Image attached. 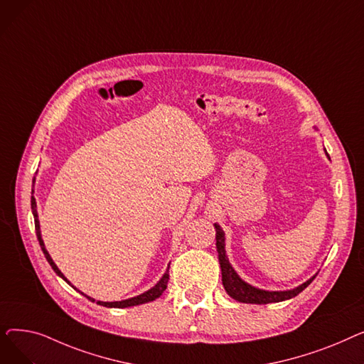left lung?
<instances>
[{
  "instance_id": "obj_1",
  "label": "left lung",
  "mask_w": 364,
  "mask_h": 364,
  "mask_svg": "<svg viewBox=\"0 0 364 364\" xmlns=\"http://www.w3.org/2000/svg\"><path fill=\"white\" fill-rule=\"evenodd\" d=\"M215 227V240H217V252H218V261L221 267V276H223V286L225 292L230 295L233 299L245 304H270V302H282L286 299H291L296 296L299 292H302L307 286L314 280L316 274L310 277L307 282L301 283L294 289L288 291H265L255 288V286L250 284L240 279V276L236 273V270L232 267L230 261L225 254V233L220 224H214Z\"/></svg>"
}]
</instances>
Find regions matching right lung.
Returning a JSON list of instances; mask_svg holds the SVG:
<instances>
[{
	"mask_svg": "<svg viewBox=\"0 0 364 364\" xmlns=\"http://www.w3.org/2000/svg\"><path fill=\"white\" fill-rule=\"evenodd\" d=\"M33 183H35V178H33ZM33 187V186H32ZM31 208H32V214H33V220H35V230H36V237H38V242H40V246H41V250H43V252H44V255H46V258H47V261H48V264L51 265V269L55 272V274L57 276H60L68 284H70L72 288L75 289V291H78L80 294H82L84 296H87L91 302H94L95 299L94 298H91V296H88V295H85L84 292H81L80 289H76L75 286L65 277V274L59 270V267L55 265V262L53 261V258L50 257V254H48V251L46 250V245H44V240H43V236H41V228H40V220H38V211H36V200H35V198H33V188H32V196H31ZM169 265H168V269H166V272L164 273V276L161 277V280L153 286V288H150L149 291H146V292H143V294H140V295H137V296H132V298H128V299H124V301H113V302H105V301H97V304L99 305H103V307H107V309H127V307H134V305H140V304H146V302H150V301H155L156 298H159L162 294H164V291L166 289V284H168V279H169Z\"/></svg>",
	"mask_w": 364,
	"mask_h": 364,
	"instance_id": "right-lung-1",
	"label": "right lung"
}]
</instances>
